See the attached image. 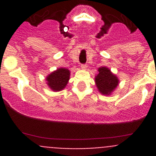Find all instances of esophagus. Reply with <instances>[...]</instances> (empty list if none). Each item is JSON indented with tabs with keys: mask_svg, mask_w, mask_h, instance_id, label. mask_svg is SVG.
Wrapping results in <instances>:
<instances>
[{
	"mask_svg": "<svg viewBox=\"0 0 156 156\" xmlns=\"http://www.w3.org/2000/svg\"><path fill=\"white\" fill-rule=\"evenodd\" d=\"M80 68L82 69L85 70V69H87V65H84V64H82L80 66Z\"/></svg>",
	"mask_w": 156,
	"mask_h": 156,
	"instance_id": "34e87169",
	"label": "esophagus"
}]
</instances>
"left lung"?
Wrapping results in <instances>:
<instances>
[{
  "label": "left lung",
  "instance_id": "obj_1",
  "mask_svg": "<svg viewBox=\"0 0 156 156\" xmlns=\"http://www.w3.org/2000/svg\"><path fill=\"white\" fill-rule=\"evenodd\" d=\"M98 73L95 76L94 81L98 91L106 96L112 94L119 85V78L106 66H101L98 68Z\"/></svg>",
  "mask_w": 156,
  "mask_h": 156
}]
</instances>
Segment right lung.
Returning a JSON list of instances; mask_svg holds the SVG:
<instances>
[{
  "label": "right lung",
  "mask_w": 156,
  "mask_h": 156,
  "mask_svg": "<svg viewBox=\"0 0 156 156\" xmlns=\"http://www.w3.org/2000/svg\"><path fill=\"white\" fill-rule=\"evenodd\" d=\"M70 79V71L66 68H58L48 74L47 84L53 91H61L66 87Z\"/></svg>",
  "instance_id": "right-lung-1"
}]
</instances>
